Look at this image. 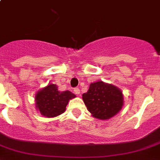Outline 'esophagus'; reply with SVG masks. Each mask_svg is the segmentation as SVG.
<instances>
[{"label": "esophagus", "mask_w": 160, "mask_h": 160, "mask_svg": "<svg viewBox=\"0 0 160 160\" xmlns=\"http://www.w3.org/2000/svg\"><path fill=\"white\" fill-rule=\"evenodd\" d=\"M74 92L76 94V95H80V89H79V88H74Z\"/></svg>", "instance_id": "obj_1"}]
</instances>
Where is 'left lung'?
Returning a JSON list of instances; mask_svg holds the SVG:
<instances>
[{
    "label": "left lung",
    "instance_id": "left-lung-1",
    "mask_svg": "<svg viewBox=\"0 0 160 160\" xmlns=\"http://www.w3.org/2000/svg\"><path fill=\"white\" fill-rule=\"evenodd\" d=\"M86 107L96 118L109 119L118 113L123 105L122 92L118 88L102 81L92 83L82 95Z\"/></svg>",
    "mask_w": 160,
    "mask_h": 160
}]
</instances>
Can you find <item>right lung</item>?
Segmentation results:
<instances>
[{
    "label": "right lung",
    "instance_id": "right-lung-1",
    "mask_svg": "<svg viewBox=\"0 0 160 160\" xmlns=\"http://www.w3.org/2000/svg\"><path fill=\"white\" fill-rule=\"evenodd\" d=\"M76 97L70 91L59 92L55 84H51L36 94V108L47 118H53L63 113L69 100Z\"/></svg>",
    "mask_w": 160,
    "mask_h": 160
}]
</instances>
